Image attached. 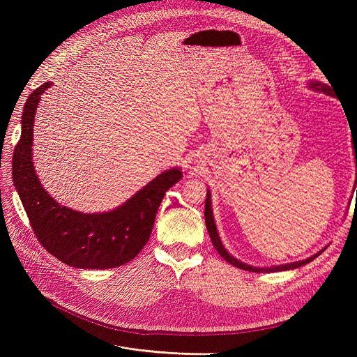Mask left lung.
Masks as SVG:
<instances>
[{
    "instance_id": "obj_1",
    "label": "left lung",
    "mask_w": 357,
    "mask_h": 357,
    "mask_svg": "<svg viewBox=\"0 0 357 357\" xmlns=\"http://www.w3.org/2000/svg\"><path fill=\"white\" fill-rule=\"evenodd\" d=\"M310 88L314 89V91H319V92H323V93H328V95H332V89L331 86L325 84V83H320V82H310ZM354 153H356V167H357V152L354 149ZM357 192V189H356ZM205 225H207V229H208V234H210V238H211V243L214 245L215 250H218V253L225 259V261H228L231 265L236 266V268H241L244 269V271H250V273H275V271H287V269H295V268H299L302 265L305 264H310L311 261H314V259L321 255L323 250L317 252L316 255L310 256L308 259H305V261H299V262H294V264H284V265H275V266H269V268H257V266H252V265H247L244 262H240L238 259H235L234 256H231L228 253V250H226L225 245L222 244L220 241V236H219V232H218V228H215V223H214V218H213V210H211V195H210V190L207 192V198H205Z\"/></svg>"
}]
</instances>
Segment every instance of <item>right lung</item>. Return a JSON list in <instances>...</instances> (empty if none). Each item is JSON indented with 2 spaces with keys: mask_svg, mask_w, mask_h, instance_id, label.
Returning a JSON list of instances; mask_svg holds the SVG:
<instances>
[{
  "mask_svg": "<svg viewBox=\"0 0 357 357\" xmlns=\"http://www.w3.org/2000/svg\"><path fill=\"white\" fill-rule=\"evenodd\" d=\"M32 91L24 107L22 132L13 155V183L37 240L61 262L80 269H109L128 264L150 238L165 192L183 177L180 168L164 171L121 207L88 214L59 205L41 186L32 162V126L40 95Z\"/></svg>",
  "mask_w": 357,
  "mask_h": 357,
  "instance_id": "add662e5",
  "label": "right lung"
}]
</instances>
